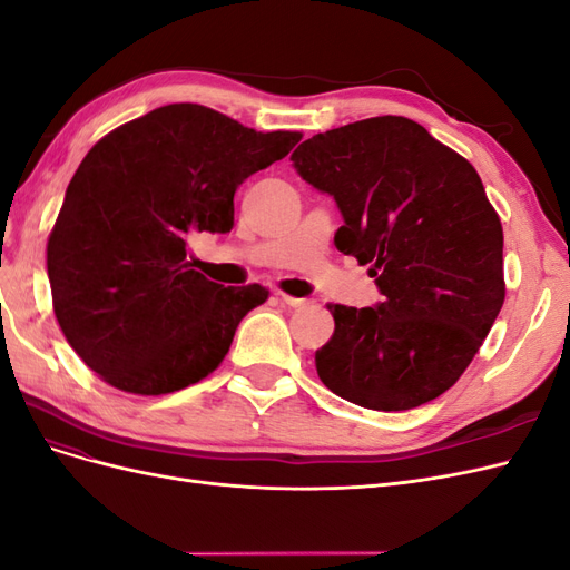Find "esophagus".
<instances>
[{
  "instance_id": "1",
  "label": "esophagus",
  "mask_w": 570,
  "mask_h": 570,
  "mask_svg": "<svg viewBox=\"0 0 570 570\" xmlns=\"http://www.w3.org/2000/svg\"><path fill=\"white\" fill-rule=\"evenodd\" d=\"M278 299H281L285 306H289V308H304V306L312 304V299H306V297H289V295H281Z\"/></svg>"
}]
</instances>
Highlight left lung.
Listing matches in <instances>:
<instances>
[{"label": "left lung", "instance_id": "1", "mask_svg": "<svg viewBox=\"0 0 570 570\" xmlns=\"http://www.w3.org/2000/svg\"><path fill=\"white\" fill-rule=\"evenodd\" d=\"M344 218L335 247L371 264L383 302L331 304L323 385L375 411L435 400L469 368L504 304V235L475 168L416 120L377 116L292 151Z\"/></svg>", "mask_w": 570, "mask_h": 570}]
</instances>
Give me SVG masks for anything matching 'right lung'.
Instances as JSON below:
<instances>
[{"instance_id":"1","label":"right lung","mask_w":570,"mask_h":570,"mask_svg":"<svg viewBox=\"0 0 570 570\" xmlns=\"http://www.w3.org/2000/svg\"><path fill=\"white\" fill-rule=\"evenodd\" d=\"M299 140L199 105H168L88 151L47 239V273L68 344L101 381L168 394L218 368L268 289L206 281L187 243L230 233L235 189Z\"/></svg>"}]
</instances>
